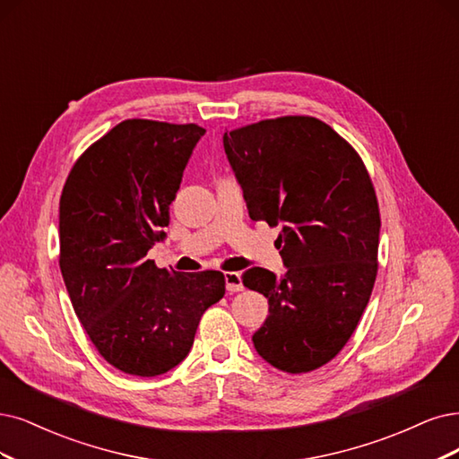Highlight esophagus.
<instances>
[{"label":"esophagus","instance_id":"esophagus-1","mask_svg":"<svg viewBox=\"0 0 459 459\" xmlns=\"http://www.w3.org/2000/svg\"><path fill=\"white\" fill-rule=\"evenodd\" d=\"M225 285L229 293H238L244 290L240 273H225Z\"/></svg>","mask_w":459,"mask_h":459}]
</instances>
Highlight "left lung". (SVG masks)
<instances>
[{
	"mask_svg": "<svg viewBox=\"0 0 459 459\" xmlns=\"http://www.w3.org/2000/svg\"><path fill=\"white\" fill-rule=\"evenodd\" d=\"M253 221L281 225V276L253 266L247 290L268 299L251 341L299 375L331 361L367 308L377 280L378 200L351 145L314 117H281L223 134Z\"/></svg>",
	"mask_w": 459,
	"mask_h": 459,
	"instance_id": "obj_1",
	"label": "left lung"
}]
</instances>
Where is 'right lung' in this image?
I'll list each match as a JSON object with an SVG mask.
<instances>
[{"instance_id":"1","label":"right lung","mask_w":459,"mask_h":459,"mask_svg":"<svg viewBox=\"0 0 459 459\" xmlns=\"http://www.w3.org/2000/svg\"><path fill=\"white\" fill-rule=\"evenodd\" d=\"M206 130L130 118L84 151L60 198V270L101 358L159 377L191 351L202 314L225 295L217 270L181 274L147 259Z\"/></svg>"}]
</instances>
